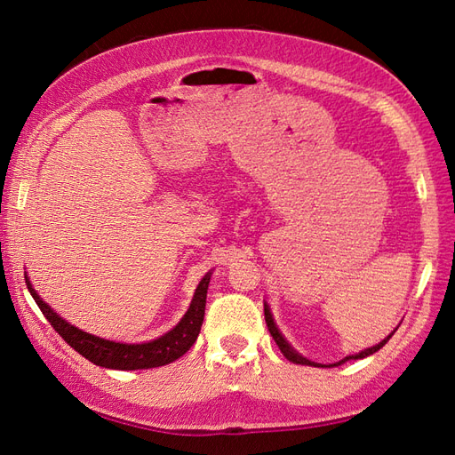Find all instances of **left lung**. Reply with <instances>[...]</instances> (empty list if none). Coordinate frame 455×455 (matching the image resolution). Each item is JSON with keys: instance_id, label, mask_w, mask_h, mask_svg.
Instances as JSON below:
<instances>
[{"instance_id": "left-lung-1", "label": "left lung", "mask_w": 455, "mask_h": 455, "mask_svg": "<svg viewBox=\"0 0 455 455\" xmlns=\"http://www.w3.org/2000/svg\"><path fill=\"white\" fill-rule=\"evenodd\" d=\"M264 315H266V324H267V330H269V334L273 336V339H275V343H277L279 346V349H281V353L286 356L288 361L291 363H294V364H306V366H321V364H316V363H311V361H307V359H304V356L301 355H298L291 346H288V341L283 338V334L279 332V328H277V324H275V321H273V315H271V309H269V306L267 304H264ZM395 332H391L387 338H385L383 341H379L378 346H374V347H370V349H364V351H361L359 355H351V356H346V359L343 361H339L338 364H341V363H346V361H349V359H364V356H368V355H374L376 351H379L385 343H387L389 339H391V336H393Z\"/></svg>"}]
</instances>
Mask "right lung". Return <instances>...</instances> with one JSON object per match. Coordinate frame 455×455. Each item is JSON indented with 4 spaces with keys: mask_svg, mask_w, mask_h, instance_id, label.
I'll list each match as a JSON object with an SVG mask.
<instances>
[{
    "mask_svg": "<svg viewBox=\"0 0 455 455\" xmlns=\"http://www.w3.org/2000/svg\"><path fill=\"white\" fill-rule=\"evenodd\" d=\"M209 283H211V273H206L197 286L196 296L191 299L188 313L182 316V321L171 330V332L148 343H117V341H109L99 336L87 334L84 330H79L70 323L60 319V316L37 296L32 283L28 281V277H26V286H28V291L36 299L37 307L45 315V319L51 323V326L62 336V339L68 343V346L74 347L79 355H84L85 359L91 361L92 364L114 368V370L157 368L180 359L182 355H186L201 332Z\"/></svg>",
    "mask_w": 455,
    "mask_h": 455,
    "instance_id": "add662e5",
    "label": "right lung"
}]
</instances>
